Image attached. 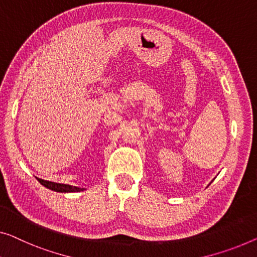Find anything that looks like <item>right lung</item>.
<instances>
[{
	"label": "right lung",
	"instance_id": "1",
	"mask_svg": "<svg viewBox=\"0 0 257 257\" xmlns=\"http://www.w3.org/2000/svg\"><path fill=\"white\" fill-rule=\"evenodd\" d=\"M37 180L44 187H46V188L57 191V193H78V191L85 190V188H80V187L64 185V183H56V182L47 181V180H43V179H39V178H37Z\"/></svg>",
	"mask_w": 257,
	"mask_h": 257
}]
</instances>
